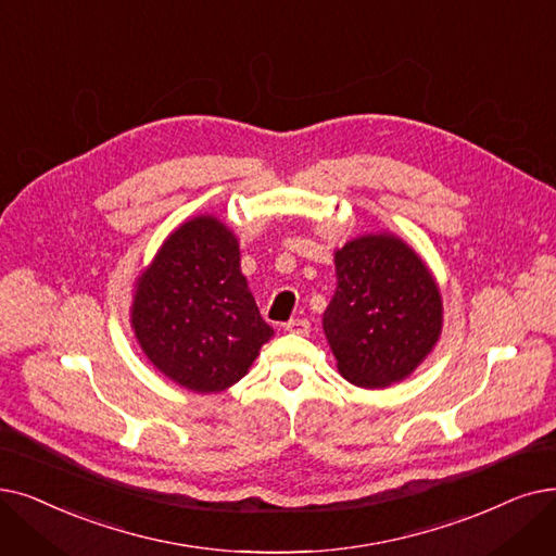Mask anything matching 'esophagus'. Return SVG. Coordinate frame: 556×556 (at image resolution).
Masks as SVG:
<instances>
[{
	"mask_svg": "<svg viewBox=\"0 0 556 556\" xmlns=\"http://www.w3.org/2000/svg\"><path fill=\"white\" fill-rule=\"evenodd\" d=\"M283 327H286V331L300 333V336H306L311 331V323L306 318H293V320H288Z\"/></svg>",
	"mask_w": 556,
	"mask_h": 556,
	"instance_id": "esophagus-1",
	"label": "esophagus"
}]
</instances>
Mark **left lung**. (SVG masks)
Wrapping results in <instances>:
<instances>
[{"label": "left lung", "mask_w": 556, "mask_h": 556, "mask_svg": "<svg viewBox=\"0 0 556 556\" xmlns=\"http://www.w3.org/2000/svg\"><path fill=\"white\" fill-rule=\"evenodd\" d=\"M333 261L336 293L323 327L338 370L361 389L404 379L439 341L437 281L395 236H361Z\"/></svg>", "instance_id": "8db88e82"}]
</instances>
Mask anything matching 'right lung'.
Segmentation results:
<instances>
[{
	"label": "right lung",
	"instance_id": "add662e5",
	"mask_svg": "<svg viewBox=\"0 0 556 556\" xmlns=\"http://www.w3.org/2000/svg\"><path fill=\"white\" fill-rule=\"evenodd\" d=\"M131 323L152 364L198 393L243 379L273 336L240 273L238 240L211 215L165 240L138 279Z\"/></svg>",
	"mask_w": 556,
	"mask_h": 556
}]
</instances>
